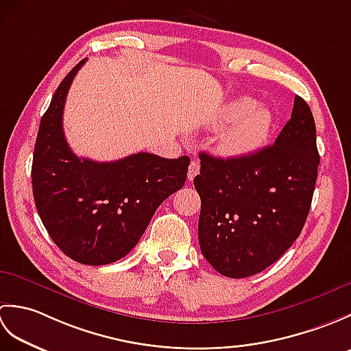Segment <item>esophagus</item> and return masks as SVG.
<instances>
[{
	"instance_id": "1",
	"label": "esophagus",
	"mask_w": 351,
	"mask_h": 351,
	"mask_svg": "<svg viewBox=\"0 0 351 351\" xmlns=\"http://www.w3.org/2000/svg\"><path fill=\"white\" fill-rule=\"evenodd\" d=\"M200 170V164L197 161H191L190 162V167H189V181H193L195 180V176L199 173Z\"/></svg>"
}]
</instances>
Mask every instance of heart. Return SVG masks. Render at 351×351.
Here are the masks:
<instances>
[{
    "mask_svg": "<svg viewBox=\"0 0 351 351\" xmlns=\"http://www.w3.org/2000/svg\"><path fill=\"white\" fill-rule=\"evenodd\" d=\"M220 123L229 125L219 140V151L230 158L250 155L263 147L271 131V114L250 99H237L225 107Z\"/></svg>",
    "mask_w": 351,
    "mask_h": 351,
    "instance_id": "obj_1",
    "label": "heart"
}]
</instances>
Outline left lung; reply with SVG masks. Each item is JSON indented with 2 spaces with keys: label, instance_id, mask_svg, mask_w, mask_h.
<instances>
[{
  "label": "left lung",
  "instance_id": "8db88e82",
  "mask_svg": "<svg viewBox=\"0 0 351 351\" xmlns=\"http://www.w3.org/2000/svg\"><path fill=\"white\" fill-rule=\"evenodd\" d=\"M199 158L202 255L226 278L261 273L293 245L311 210L319 155L309 106L295 96L271 146L240 158Z\"/></svg>",
  "mask_w": 351,
  "mask_h": 351
}]
</instances>
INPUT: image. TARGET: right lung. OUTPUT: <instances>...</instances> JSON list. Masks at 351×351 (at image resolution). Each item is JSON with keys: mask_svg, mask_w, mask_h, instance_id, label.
I'll use <instances>...</instances> for the list:
<instances>
[{"mask_svg": "<svg viewBox=\"0 0 351 351\" xmlns=\"http://www.w3.org/2000/svg\"><path fill=\"white\" fill-rule=\"evenodd\" d=\"M81 60L57 87L37 132L32 182L37 213L66 256L86 265L116 263L132 250L164 200L187 180V155L138 152L98 162L71 151L63 108Z\"/></svg>", "mask_w": 351, "mask_h": 351, "instance_id": "add662e5", "label": "right lung"}]
</instances>
